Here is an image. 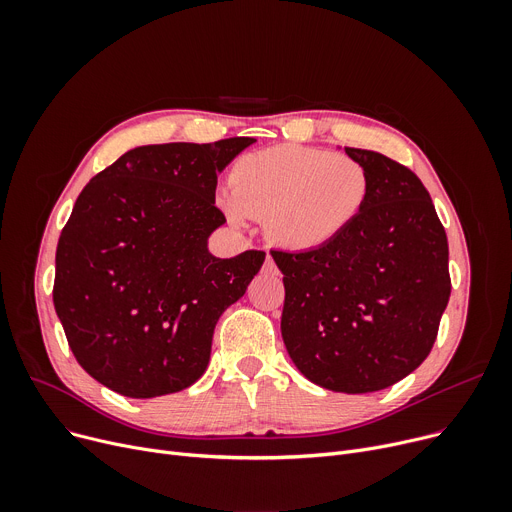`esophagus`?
I'll return each mask as SVG.
<instances>
[{
  "label": "esophagus",
  "instance_id": "34e87169",
  "mask_svg": "<svg viewBox=\"0 0 512 512\" xmlns=\"http://www.w3.org/2000/svg\"><path fill=\"white\" fill-rule=\"evenodd\" d=\"M263 270H265L267 274H278V265H276V261H274V257H272L270 253H267V257H265Z\"/></svg>",
  "mask_w": 512,
  "mask_h": 512
}]
</instances>
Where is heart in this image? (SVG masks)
<instances>
[{
	"label": "heart",
	"mask_w": 512,
	"mask_h": 512,
	"mask_svg": "<svg viewBox=\"0 0 512 512\" xmlns=\"http://www.w3.org/2000/svg\"><path fill=\"white\" fill-rule=\"evenodd\" d=\"M369 174L357 159L301 145L242 155L222 207L232 222L265 218L274 245L305 253L330 245L355 224L369 199Z\"/></svg>",
	"instance_id": "1"
}]
</instances>
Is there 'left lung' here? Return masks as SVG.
Wrapping results in <instances>:
<instances>
[{
    "instance_id": "obj_1",
    "label": "left lung",
    "mask_w": 512,
    "mask_h": 512,
    "mask_svg": "<svg viewBox=\"0 0 512 512\" xmlns=\"http://www.w3.org/2000/svg\"><path fill=\"white\" fill-rule=\"evenodd\" d=\"M369 199L330 245L272 251L284 274L282 338L292 363L334 392L384 390L432 351L450 299L448 238L423 182L398 161L344 147Z\"/></svg>"
}]
</instances>
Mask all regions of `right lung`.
I'll list each match as a JSON object with an SVG mask.
<instances>
[{
  "label": "right lung",
  "instance_id": "obj_1",
  "mask_svg": "<svg viewBox=\"0 0 512 512\" xmlns=\"http://www.w3.org/2000/svg\"><path fill=\"white\" fill-rule=\"evenodd\" d=\"M255 139L130 149L78 195L56 251L53 305L76 361L105 388L155 398L207 369L220 315L265 253L218 259V174Z\"/></svg>",
  "mask_w": 512,
  "mask_h": 512
}]
</instances>
